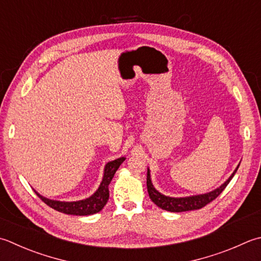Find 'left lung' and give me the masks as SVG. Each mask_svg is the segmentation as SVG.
<instances>
[{"label": "left lung", "instance_id": "1", "mask_svg": "<svg viewBox=\"0 0 261 261\" xmlns=\"http://www.w3.org/2000/svg\"><path fill=\"white\" fill-rule=\"evenodd\" d=\"M239 166L237 167V170L233 172V174L228 177V180L225 183H224V185L219 187L218 189H216V190H214V191L209 192V193H206V195H199V196H192V197H186V198H171V197H166V196L162 195V193L158 192L151 185L149 170H148V172H147L148 193H149V197L151 199V201L160 208L164 209V211L172 212V213L196 211V209H200L202 207H205L206 205H208L209 202L215 200V199L219 195H221L224 189L227 187L229 181L232 180V177L234 176V174L237 173Z\"/></svg>", "mask_w": 261, "mask_h": 261}]
</instances>
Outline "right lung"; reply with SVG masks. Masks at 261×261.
Instances as JSON below:
<instances>
[{
  "instance_id": "obj_1",
  "label": "right lung",
  "mask_w": 261,
  "mask_h": 261,
  "mask_svg": "<svg viewBox=\"0 0 261 261\" xmlns=\"http://www.w3.org/2000/svg\"><path fill=\"white\" fill-rule=\"evenodd\" d=\"M124 160H125L124 157H121V158H117L115 161L107 163L105 166L103 181H101L98 190H97L91 197L85 199V200L73 201V202H63V201L49 200V199H46L40 195H38L37 192H36V195L42 199L46 205L60 213L66 214V215H76V216L93 215V214L100 212L106 205V202L109 200V197H110L109 185L111 183L112 178H113L115 172L117 171V168L120 167V165L124 162Z\"/></svg>"
}]
</instances>
